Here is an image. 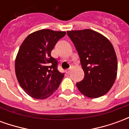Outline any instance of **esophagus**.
Wrapping results in <instances>:
<instances>
[{
    "instance_id": "34e87169",
    "label": "esophagus",
    "mask_w": 129,
    "mask_h": 129,
    "mask_svg": "<svg viewBox=\"0 0 129 129\" xmlns=\"http://www.w3.org/2000/svg\"><path fill=\"white\" fill-rule=\"evenodd\" d=\"M70 68H68V69H67V70H66V73H68V74L70 73Z\"/></svg>"
}]
</instances>
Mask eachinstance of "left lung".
Wrapping results in <instances>:
<instances>
[{"label": "left lung", "instance_id": "1", "mask_svg": "<svg viewBox=\"0 0 129 129\" xmlns=\"http://www.w3.org/2000/svg\"><path fill=\"white\" fill-rule=\"evenodd\" d=\"M67 34L75 46L84 71L83 80L76 84L79 90L90 98L106 94L113 86L117 72L113 45L92 29L68 31Z\"/></svg>", "mask_w": 129, "mask_h": 129}]
</instances>
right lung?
<instances>
[{
  "label": "right lung",
  "instance_id": "add662e5",
  "mask_svg": "<svg viewBox=\"0 0 129 129\" xmlns=\"http://www.w3.org/2000/svg\"><path fill=\"white\" fill-rule=\"evenodd\" d=\"M65 35V32L41 29L21 44L16 58V75L24 91L33 98L45 99L59 88L64 74L58 70L51 51Z\"/></svg>",
  "mask_w": 129,
  "mask_h": 129
}]
</instances>
